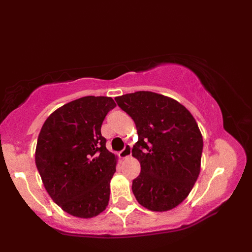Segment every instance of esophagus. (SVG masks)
Here are the masks:
<instances>
[{
  "mask_svg": "<svg viewBox=\"0 0 252 252\" xmlns=\"http://www.w3.org/2000/svg\"><path fill=\"white\" fill-rule=\"evenodd\" d=\"M130 154H131V146L129 144H126L125 148L121 151L119 155H121L122 158H126V157H129Z\"/></svg>",
  "mask_w": 252,
  "mask_h": 252,
  "instance_id": "34e87169",
  "label": "esophagus"
}]
</instances>
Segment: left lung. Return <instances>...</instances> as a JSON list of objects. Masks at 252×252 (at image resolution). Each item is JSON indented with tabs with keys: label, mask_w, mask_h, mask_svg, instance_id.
I'll return each mask as SVG.
<instances>
[{
	"label": "left lung",
	"mask_w": 252,
	"mask_h": 252,
	"mask_svg": "<svg viewBox=\"0 0 252 252\" xmlns=\"http://www.w3.org/2000/svg\"><path fill=\"white\" fill-rule=\"evenodd\" d=\"M135 122L138 142L131 154L141 173L131 190L138 202L153 211L182 203L200 173L203 140L189 110L178 101L140 91L115 98Z\"/></svg>",
	"instance_id": "8db88e82"
}]
</instances>
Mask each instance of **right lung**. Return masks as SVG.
<instances>
[{"label":"right lung","mask_w":252,"mask_h":252,"mask_svg":"<svg viewBox=\"0 0 252 252\" xmlns=\"http://www.w3.org/2000/svg\"><path fill=\"white\" fill-rule=\"evenodd\" d=\"M115 106L110 97L76 99L53 112L39 131V176L53 201L73 217H96L108 205L116 156L106 148L101 126Z\"/></svg>","instance_id":"add662e5"}]
</instances>
